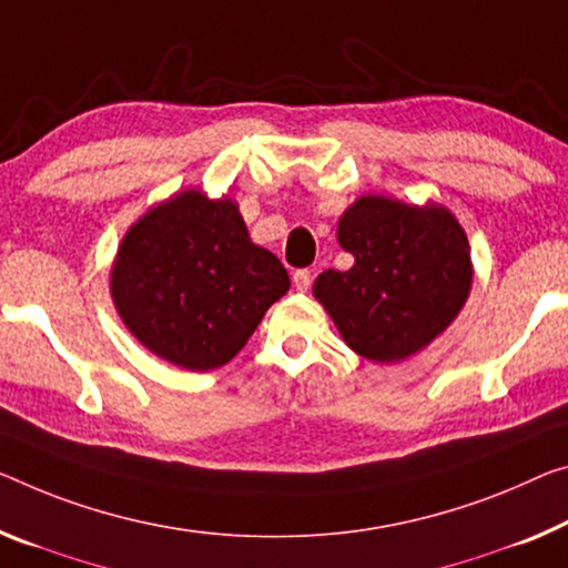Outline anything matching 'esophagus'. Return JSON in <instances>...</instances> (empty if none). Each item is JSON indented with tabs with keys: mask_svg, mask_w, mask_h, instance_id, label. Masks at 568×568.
Masks as SVG:
<instances>
[{
	"mask_svg": "<svg viewBox=\"0 0 568 568\" xmlns=\"http://www.w3.org/2000/svg\"><path fill=\"white\" fill-rule=\"evenodd\" d=\"M292 282H294V290L296 292H307L310 284H312V274L307 272V268H302V272H294Z\"/></svg>",
	"mask_w": 568,
	"mask_h": 568,
	"instance_id": "1",
	"label": "esophagus"
}]
</instances>
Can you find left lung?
I'll list each match as a JSON object with an SVG mask.
<instances>
[{
	"label": "left lung",
	"instance_id": "obj_1",
	"mask_svg": "<svg viewBox=\"0 0 568 568\" xmlns=\"http://www.w3.org/2000/svg\"><path fill=\"white\" fill-rule=\"evenodd\" d=\"M337 243L355 264L322 272L312 294L345 345L373 363H400L432 345L473 290L467 233L432 200L361 195L339 215Z\"/></svg>",
	"mask_w": 568,
	"mask_h": 568
}]
</instances>
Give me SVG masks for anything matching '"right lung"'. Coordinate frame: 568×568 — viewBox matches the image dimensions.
Segmentation results:
<instances>
[{
  "label": "right lung",
  "mask_w": 568,
  "mask_h": 568,
  "mask_svg": "<svg viewBox=\"0 0 568 568\" xmlns=\"http://www.w3.org/2000/svg\"><path fill=\"white\" fill-rule=\"evenodd\" d=\"M109 290L146 351L185 371L221 368L248 343L290 274L251 241L239 203L187 187L129 225Z\"/></svg>",
  "instance_id": "add662e5"
}]
</instances>
